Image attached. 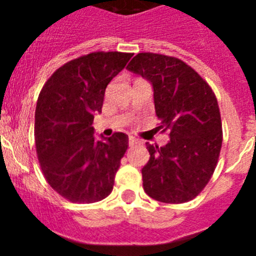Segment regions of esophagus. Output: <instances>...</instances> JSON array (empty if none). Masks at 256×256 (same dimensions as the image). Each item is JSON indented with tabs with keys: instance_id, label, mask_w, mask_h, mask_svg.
I'll return each instance as SVG.
<instances>
[{
	"instance_id": "obj_1",
	"label": "esophagus",
	"mask_w": 256,
	"mask_h": 256,
	"mask_svg": "<svg viewBox=\"0 0 256 256\" xmlns=\"http://www.w3.org/2000/svg\"><path fill=\"white\" fill-rule=\"evenodd\" d=\"M137 144H140V141L137 138H134V137H132V136H130V146H137Z\"/></svg>"
}]
</instances>
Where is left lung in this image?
<instances>
[{
  "label": "left lung",
  "mask_w": 256,
  "mask_h": 256,
  "mask_svg": "<svg viewBox=\"0 0 256 256\" xmlns=\"http://www.w3.org/2000/svg\"><path fill=\"white\" fill-rule=\"evenodd\" d=\"M126 69L154 88L159 126L170 141L159 148L146 144L150 160L142 168L144 190L166 204L195 198L212 178L223 141L216 97L190 65L173 56L141 52Z\"/></svg>",
  "instance_id": "1"
}]
</instances>
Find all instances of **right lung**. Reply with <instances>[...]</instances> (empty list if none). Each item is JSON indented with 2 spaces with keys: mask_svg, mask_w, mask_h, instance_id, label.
Returning <instances> with one entry per match:
<instances>
[{
  "mask_svg": "<svg viewBox=\"0 0 256 256\" xmlns=\"http://www.w3.org/2000/svg\"><path fill=\"white\" fill-rule=\"evenodd\" d=\"M132 56L98 51L74 58L47 79L38 96L34 138L40 169L50 186L72 202L91 204L112 194L128 136L115 132L96 140L92 123L106 87Z\"/></svg>",
  "mask_w": 256,
  "mask_h": 256,
  "instance_id": "1",
  "label": "right lung"
}]
</instances>
